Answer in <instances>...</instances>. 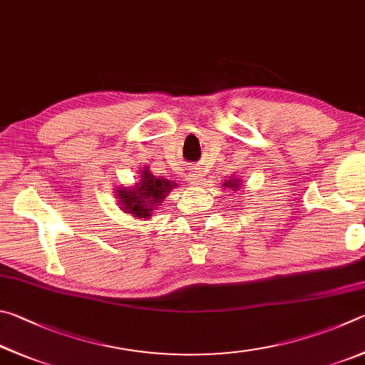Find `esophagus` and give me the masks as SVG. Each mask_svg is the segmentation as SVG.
<instances>
[{
	"label": "esophagus",
	"instance_id": "esophagus-1",
	"mask_svg": "<svg viewBox=\"0 0 365 365\" xmlns=\"http://www.w3.org/2000/svg\"><path fill=\"white\" fill-rule=\"evenodd\" d=\"M189 181L192 186H200L203 182V171L202 168H195V171H192V175H189Z\"/></svg>",
	"mask_w": 365,
	"mask_h": 365
}]
</instances>
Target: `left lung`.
Wrapping results in <instances>:
<instances>
[{
    "label": "left lung",
    "instance_id": "left-lung-1",
    "mask_svg": "<svg viewBox=\"0 0 365 365\" xmlns=\"http://www.w3.org/2000/svg\"><path fill=\"white\" fill-rule=\"evenodd\" d=\"M222 187L225 189H231V190H239V189H242L244 186H242V179H239V178H229V179H226L225 182H222Z\"/></svg>",
    "mask_w": 365,
    "mask_h": 365
}]
</instances>
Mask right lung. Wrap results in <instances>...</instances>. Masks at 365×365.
<instances>
[{"label": "right lung", "instance_id": "right-lung-1", "mask_svg": "<svg viewBox=\"0 0 365 365\" xmlns=\"http://www.w3.org/2000/svg\"><path fill=\"white\" fill-rule=\"evenodd\" d=\"M176 184L166 178H157L149 171L143 170L139 182L131 187H118L117 199L118 205L125 213H130L136 218H150L155 210L162 207L165 197L171 192Z\"/></svg>", "mask_w": 365, "mask_h": 365}]
</instances>
